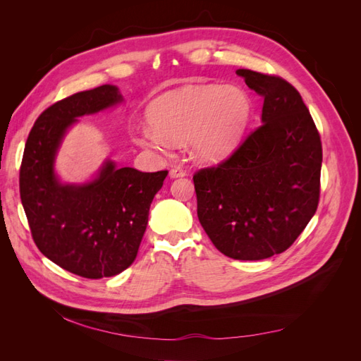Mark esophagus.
Returning a JSON list of instances; mask_svg holds the SVG:
<instances>
[{
  "label": "esophagus",
  "instance_id": "esophagus-1",
  "mask_svg": "<svg viewBox=\"0 0 361 361\" xmlns=\"http://www.w3.org/2000/svg\"><path fill=\"white\" fill-rule=\"evenodd\" d=\"M183 176H187V171H185L183 169H180V167H173L171 170H170V178H183Z\"/></svg>",
  "mask_w": 361,
  "mask_h": 361
}]
</instances>
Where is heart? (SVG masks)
Returning a JSON list of instances; mask_svg holds the SVG:
<instances>
[{
    "label": "heart",
    "instance_id": "1",
    "mask_svg": "<svg viewBox=\"0 0 361 361\" xmlns=\"http://www.w3.org/2000/svg\"><path fill=\"white\" fill-rule=\"evenodd\" d=\"M251 117L248 94L235 85H188L159 96L150 104L152 128L138 134L141 146L159 149L188 140L194 159L218 164L239 147Z\"/></svg>",
    "mask_w": 361,
    "mask_h": 361
}]
</instances>
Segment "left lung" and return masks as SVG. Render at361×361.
<instances>
[{
	"label": "left lung",
	"instance_id": "obj_1",
	"mask_svg": "<svg viewBox=\"0 0 361 361\" xmlns=\"http://www.w3.org/2000/svg\"><path fill=\"white\" fill-rule=\"evenodd\" d=\"M264 96L262 125L233 155L194 173L197 216L223 255L260 260L288 250L318 209L321 135L292 84L238 69Z\"/></svg>",
	"mask_w": 361,
	"mask_h": 361
}]
</instances>
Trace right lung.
<instances>
[{"label": "right lung", "mask_w": 361, "mask_h": 361, "mask_svg": "<svg viewBox=\"0 0 361 361\" xmlns=\"http://www.w3.org/2000/svg\"><path fill=\"white\" fill-rule=\"evenodd\" d=\"M122 101L105 84L52 104L31 128L19 170L20 202L37 248L54 264L85 279L113 277L137 257L149 207L167 170L143 173L106 161L93 182L63 185L54 159L76 117Z\"/></svg>", "instance_id": "1"}]
</instances>
